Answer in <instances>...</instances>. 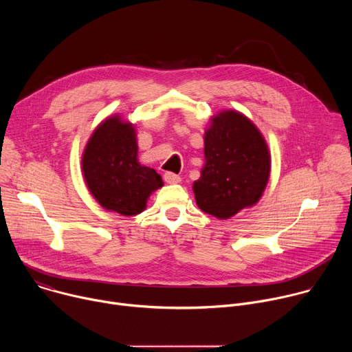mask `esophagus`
Segmentation results:
<instances>
[{
    "label": "esophagus",
    "mask_w": 352,
    "mask_h": 352,
    "mask_svg": "<svg viewBox=\"0 0 352 352\" xmlns=\"http://www.w3.org/2000/svg\"><path fill=\"white\" fill-rule=\"evenodd\" d=\"M164 181L167 184H178V182H181V177L174 174V173H166L164 174Z\"/></svg>",
    "instance_id": "esophagus-1"
}]
</instances>
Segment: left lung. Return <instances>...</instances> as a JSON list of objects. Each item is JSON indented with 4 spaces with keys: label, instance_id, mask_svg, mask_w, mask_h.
Here are the masks:
<instances>
[{
    "label": "left lung",
    "instance_id": "left-lung-1",
    "mask_svg": "<svg viewBox=\"0 0 352 352\" xmlns=\"http://www.w3.org/2000/svg\"><path fill=\"white\" fill-rule=\"evenodd\" d=\"M205 166L193 182L200 210L227 220L259 202L270 177L272 159L258 126L236 110L210 118L205 131Z\"/></svg>",
    "mask_w": 352,
    "mask_h": 352
}]
</instances>
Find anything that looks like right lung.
Returning <instances> with one entry per match:
<instances>
[{
  "label": "right lung",
  "instance_id": "1",
  "mask_svg": "<svg viewBox=\"0 0 352 352\" xmlns=\"http://www.w3.org/2000/svg\"><path fill=\"white\" fill-rule=\"evenodd\" d=\"M82 173L98 205L121 216L142 213L148 196L164 185L156 170L139 163L135 125L121 116L107 117L93 131Z\"/></svg>",
  "mask_w": 352,
  "mask_h": 352
}]
</instances>
